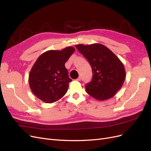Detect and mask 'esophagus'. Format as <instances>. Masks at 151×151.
I'll list each match as a JSON object with an SVG mask.
<instances>
[{"mask_svg":"<svg viewBox=\"0 0 151 151\" xmlns=\"http://www.w3.org/2000/svg\"><path fill=\"white\" fill-rule=\"evenodd\" d=\"M76 80H77V81H80L81 80V77H78V78H77V79Z\"/></svg>","mask_w":151,"mask_h":151,"instance_id":"obj_1","label":"esophagus"}]
</instances>
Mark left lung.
I'll return each instance as SVG.
<instances>
[{
  "label": "left lung",
  "instance_id": "8db88e82",
  "mask_svg": "<svg viewBox=\"0 0 151 151\" xmlns=\"http://www.w3.org/2000/svg\"><path fill=\"white\" fill-rule=\"evenodd\" d=\"M76 47L92 67L93 78L86 86L87 93L101 101L113 97L125 79L126 72L121 60L101 44H79Z\"/></svg>",
  "mask_w": 151,
  "mask_h": 151
}]
</instances>
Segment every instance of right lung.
I'll use <instances>...</instances> for the list:
<instances>
[{
	"instance_id": "add662e5",
	"label": "right lung",
	"mask_w": 151,
	"mask_h": 151,
	"mask_svg": "<svg viewBox=\"0 0 151 151\" xmlns=\"http://www.w3.org/2000/svg\"><path fill=\"white\" fill-rule=\"evenodd\" d=\"M74 51L72 47L48 50L38 58L29 74L30 89L36 97L47 103H52L65 94L72 80L65 63Z\"/></svg>"
}]
</instances>
